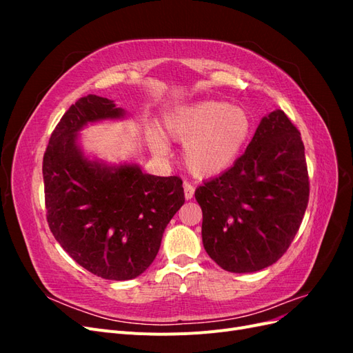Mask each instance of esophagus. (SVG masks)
Instances as JSON below:
<instances>
[{
	"label": "esophagus",
	"instance_id": "1",
	"mask_svg": "<svg viewBox=\"0 0 353 353\" xmlns=\"http://www.w3.org/2000/svg\"><path fill=\"white\" fill-rule=\"evenodd\" d=\"M184 196L187 200H191L194 196V187L188 183H184Z\"/></svg>",
	"mask_w": 353,
	"mask_h": 353
}]
</instances>
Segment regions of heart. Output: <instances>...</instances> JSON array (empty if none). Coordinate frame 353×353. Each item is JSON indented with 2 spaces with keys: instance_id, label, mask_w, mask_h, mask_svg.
<instances>
[{
  "instance_id": "obj_1",
  "label": "heart",
  "mask_w": 353,
  "mask_h": 353,
  "mask_svg": "<svg viewBox=\"0 0 353 353\" xmlns=\"http://www.w3.org/2000/svg\"><path fill=\"white\" fill-rule=\"evenodd\" d=\"M165 132L183 141L185 166L194 176L219 175L236 162L252 134L250 114L237 105L206 99L179 105L165 117ZM159 154H168L163 135L150 132Z\"/></svg>"
}]
</instances>
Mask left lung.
Instances as JSON below:
<instances>
[{
	"label": "left lung",
	"instance_id": "1",
	"mask_svg": "<svg viewBox=\"0 0 353 353\" xmlns=\"http://www.w3.org/2000/svg\"><path fill=\"white\" fill-rule=\"evenodd\" d=\"M194 196L203 212V245L222 270L249 274L275 263L309 200L301 132L280 109L263 116L244 154Z\"/></svg>",
	"mask_w": 353,
	"mask_h": 353
}]
</instances>
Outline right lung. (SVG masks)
Listing matches in <instances>:
<instances>
[{"mask_svg":"<svg viewBox=\"0 0 353 353\" xmlns=\"http://www.w3.org/2000/svg\"><path fill=\"white\" fill-rule=\"evenodd\" d=\"M128 116L113 100L79 99L52 131L42 163L52 236L82 268L114 281L137 279L153 263L165 228L185 201L178 176L85 153L82 130Z\"/></svg>","mask_w":353,"mask_h":353,"instance_id":"obj_1","label":"right lung"}]
</instances>
